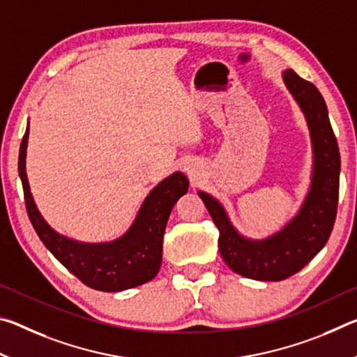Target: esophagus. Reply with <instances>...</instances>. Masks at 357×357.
I'll list each match as a JSON object with an SVG mask.
<instances>
[{
  "label": "esophagus",
  "mask_w": 357,
  "mask_h": 357,
  "mask_svg": "<svg viewBox=\"0 0 357 357\" xmlns=\"http://www.w3.org/2000/svg\"><path fill=\"white\" fill-rule=\"evenodd\" d=\"M183 170H184V173L192 181H198V179H200V176H202V165L198 164V162H195V160L185 162L184 167H183Z\"/></svg>",
  "instance_id": "obj_1"
}]
</instances>
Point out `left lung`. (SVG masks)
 I'll return each instance as SVG.
<instances>
[{"instance_id":"left-lung-1","label":"left lung","mask_w":357,"mask_h":357,"mask_svg":"<svg viewBox=\"0 0 357 357\" xmlns=\"http://www.w3.org/2000/svg\"><path fill=\"white\" fill-rule=\"evenodd\" d=\"M282 78L304 113L313 154L309 189L296 214L279 231L252 239L238 231L217 198L198 190L220 231L223 261L236 274L264 282H280L299 273L328 243L335 222L340 179V154L323 96L315 84L291 69L283 70Z\"/></svg>"}]
</instances>
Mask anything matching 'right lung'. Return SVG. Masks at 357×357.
<instances>
[{"label":"right lung","instance_id":"add662e5","mask_svg":"<svg viewBox=\"0 0 357 357\" xmlns=\"http://www.w3.org/2000/svg\"><path fill=\"white\" fill-rule=\"evenodd\" d=\"M29 119L19 154V174L26 211L33 227L48 250L84 285L116 293L153 280L162 264V243L174 204L189 189V179L174 172L162 179L144 198L128 231L107 243H82L55 231L36 206L26 176Z\"/></svg>","mask_w":357,"mask_h":357}]
</instances>
